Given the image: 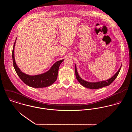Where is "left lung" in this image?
Returning a JSON list of instances; mask_svg holds the SVG:
<instances>
[{"label":"left lung","instance_id":"left-lung-1","mask_svg":"<svg viewBox=\"0 0 132 132\" xmlns=\"http://www.w3.org/2000/svg\"><path fill=\"white\" fill-rule=\"evenodd\" d=\"M121 67V65L119 69V70L117 71V72L114 75L111 77L110 78L104 80V81H98V82H88L87 81H85L83 80L82 78L80 77V76L79 75V74L77 72V67L76 65L75 64V72L76 77L78 82L84 87L89 88V89H98L100 88H102L105 86H107L109 85L110 84H111L114 80L116 79L117 76L118 75L120 69Z\"/></svg>","mask_w":132,"mask_h":132}]
</instances>
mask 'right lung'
Here are the masks:
<instances>
[{"label": "right lung", "instance_id": "right-lung-1", "mask_svg": "<svg viewBox=\"0 0 132 132\" xmlns=\"http://www.w3.org/2000/svg\"><path fill=\"white\" fill-rule=\"evenodd\" d=\"M17 38V37L16 38L13 47L12 57L14 69L21 80L28 86L34 88H43L48 87L53 84L57 78L60 64L64 60V59L59 60L54 63L51 68L45 73L32 76L26 74L20 70L15 61L14 50Z\"/></svg>", "mask_w": 132, "mask_h": 132}]
</instances>
